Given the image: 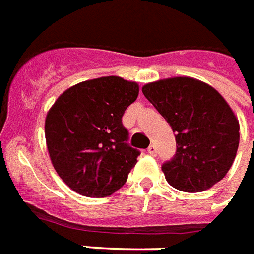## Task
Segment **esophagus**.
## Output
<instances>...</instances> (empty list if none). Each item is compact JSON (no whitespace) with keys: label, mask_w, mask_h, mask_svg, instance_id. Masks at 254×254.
Segmentation results:
<instances>
[{"label":"esophagus","mask_w":254,"mask_h":254,"mask_svg":"<svg viewBox=\"0 0 254 254\" xmlns=\"http://www.w3.org/2000/svg\"><path fill=\"white\" fill-rule=\"evenodd\" d=\"M146 151H148V153H149V155H152V156H155L156 153H157V149H156L155 145H149V146H148V149H146Z\"/></svg>","instance_id":"1"}]
</instances>
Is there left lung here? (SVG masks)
<instances>
[{
	"instance_id": "obj_1",
	"label": "left lung",
	"mask_w": 254,
	"mask_h": 254,
	"mask_svg": "<svg viewBox=\"0 0 254 254\" xmlns=\"http://www.w3.org/2000/svg\"><path fill=\"white\" fill-rule=\"evenodd\" d=\"M142 93L175 133L176 155L161 167L167 182L179 191L202 192L222 180L240 142V124L222 95L189 76L146 83Z\"/></svg>"
}]
</instances>
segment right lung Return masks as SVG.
Listing matches in <instances>:
<instances>
[{
    "label": "right lung",
    "mask_w": 254,
    "mask_h": 254,
    "mask_svg": "<svg viewBox=\"0 0 254 254\" xmlns=\"http://www.w3.org/2000/svg\"><path fill=\"white\" fill-rule=\"evenodd\" d=\"M138 84L102 76L60 94L46 117V141L54 168L75 192L105 198L125 185L140 152L129 146L122 125Z\"/></svg>",
    "instance_id": "1"
}]
</instances>
